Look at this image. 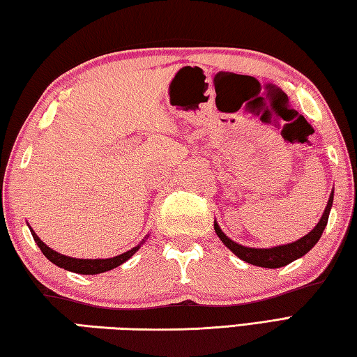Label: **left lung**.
<instances>
[{
    "label": "left lung",
    "mask_w": 357,
    "mask_h": 357,
    "mask_svg": "<svg viewBox=\"0 0 357 357\" xmlns=\"http://www.w3.org/2000/svg\"><path fill=\"white\" fill-rule=\"evenodd\" d=\"M333 199H334V191L331 192V196H329L326 208H325L324 214H321L319 224L315 225L312 230L306 234V236H303L295 242H291V244L277 245V247H271V248L244 247L228 238L227 234L220 230L218 222H214V230H216V234L219 236V239L224 242V244L230 248V250L236 255L238 258L248 262V264L266 267V268L284 267L287 264H291L292 261L305 257V255L311 250L315 244H317L320 236H321V233H324L325 227L328 224L329 211H331V206H333Z\"/></svg>",
    "instance_id": "1"
}]
</instances>
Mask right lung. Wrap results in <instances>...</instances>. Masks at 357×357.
<instances>
[{
  "instance_id": "add662e5",
  "label": "right lung",
  "mask_w": 357,
  "mask_h": 357,
  "mask_svg": "<svg viewBox=\"0 0 357 357\" xmlns=\"http://www.w3.org/2000/svg\"><path fill=\"white\" fill-rule=\"evenodd\" d=\"M29 230H31L33 241H36L37 245L40 247V250H42V253L52 262V264L62 267V268H65V271L80 273V275H96V273L112 271V268L121 266L123 262H126L127 259L132 258L133 255L138 252V248L141 247V244H143V242H139V244L137 247H133L132 250L121 253V255H118V257H113V258H107V259H79V258L65 257V255H60L59 252H54L52 248H50L42 239L37 236L36 231H33L31 227H29Z\"/></svg>"
}]
</instances>
